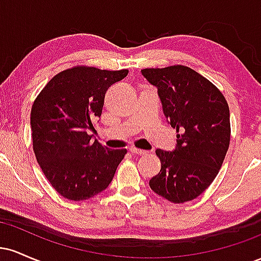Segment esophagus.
I'll return each instance as SVG.
<instances>
[{
  "instance_id": "esophagus-1",
  "label": "esophagus",
  "mask_w": 261,
  "mask_h": 261,
  "mask_svg": "<svg viewBox=\"0 0 261 261\" xmlns=\"http://www.w3.org/2000/svg\"><path fill=\"white\" fill-rule=\"evenodd\" d=\"M130 152H131V153L136 154V155H146L148 153L147 151H143V149H139L136 147H130Z\"/></svg>"
}]
</instances>
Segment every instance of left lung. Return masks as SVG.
I'll return each mask as SVG.
<instances>
[{
    "mask_svg": "<svg viewBox=\"0 0 261 261\" xmlns=\"http://www.w3.org/2000/svg\"><path fill=\"white\" fill-rule=\"evenodd\" d=\"M141 72L157 88L164 116L178 133L173 151L155 149L162 167L149 188L170 202L190 201L214 181L228 151V104L208 80L187 66Z\"/></svg>",
    "mask_w": 261,
    "mask_h": 261,
    "instance_id": "1",
    "label": "left lung"
}]
</instances>
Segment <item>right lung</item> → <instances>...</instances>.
Wrapping results in <instances>:
<instances>
[{
  "label": "right lung",
  "instance_id": "obj_1",
  "mask_svg": "<svg viewBox=\"0 0 261 261\" xmlns=\"http://www.w3.org/2000/svg\"><path fill=\"white\" fill-rule=\"evenodd\" d=\"M127 70L70 68L56 74L33 104V149L53 188L66 199L82 201L109 187L126 149L92 142L106 92L127 76Z\"/></svg>",
  "mask_w": 261,
  "mask_h": 261
}]
</instances>
